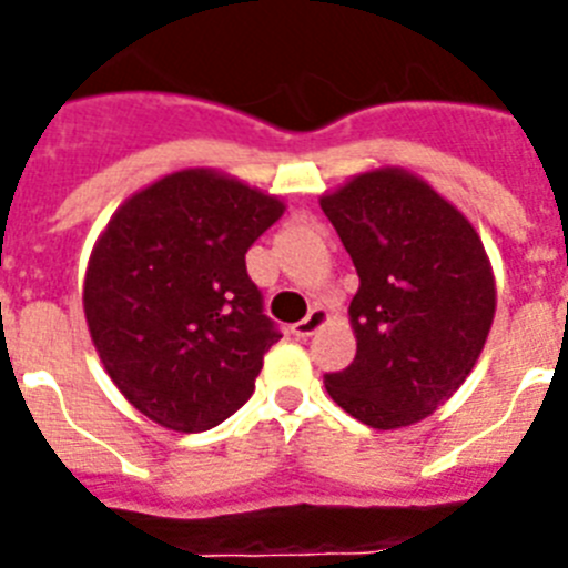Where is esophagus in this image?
I'll use <instances>...</instances> for the list:
<instances>
[{
	"instance_id": "esophagus-1",
	"label": "esophagus",
	"mask_w": 568,
	"mask_h": 568,
	"mask_svg": "<svg viewBox=\"0 0 568 568\" xmlns=\"http://www.w3.org/2000/svg\"><path fill=\"white\" fill-rule=\"evenodd\" d=\"M329 321V310L327 307H313L310 310V315L304 321H298V324H293V335H298V338H310V335L318 333L324 324Z\"/></svg>"
}]
</instances>
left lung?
I'll return each mask as SVG.
<instances>
[{
	"label": "left lung",
	"mask_w": 568,
	"mask_h": 568,
	"mask_svg": "<svg viewBox=\"0 0 568 568\" xmlns=\"http://www.w3.org/2000/svg\"><path fill=\"white\" fill-rule=\"evenodd\" d=\"M358 270L355 361L329 398L373 429H400L458 393L489 338L498 290L478 230L433 184L373 168L321 195Z\"/></svg>",
	"instance_id": "left-lung-1"
}]
</instances>
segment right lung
Here are the masks:
<instances>
[{
	"label": "right lung",
	"mask_w": 568,
	"mask_h": 568,
	"mask_svg": "<svg viewBox=\"0 0 568 568\" xmlns=\"http://www.w3.org/2000/svg\"><path fill=\"white\" fill-rule=\"evenodd\" d=\"M284 210L235 175L184 168L135 190L99 233L82 281L90 341L153 424L204 433L253 395L281 335L244 253Z\"/></svg>",
	"instance_id": "1"
}]
</instances>
